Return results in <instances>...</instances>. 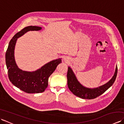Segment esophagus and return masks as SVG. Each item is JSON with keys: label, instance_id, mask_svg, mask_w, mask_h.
Wrapping results in <instances>:
<instances>
[{"label": "esophagus", "instance_id": "esophagus-1", "mask_svg": "<svg viewBox=\"0 0 124 124\" xmlns=\"http://www.w3.org/2000/svg\"><path fill=\"white\" fill-rule=\"evenodd\" d=\"M63 60L65 62H68L69 61V58L67 57H63Z\"/></svg>", "mask_w": 124, "mask_h": 124}]
</instances>
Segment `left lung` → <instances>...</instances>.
<instances>
[{
	"instance_id": "obj_1",
	"label": "left lung",
	"mask_w": 124,
	"mask_h": 124,
	"mask_svg": "<svg viewBox=\"0 0 124 124\" xmlns=\"http://www.w3.org/2000/svg\"><path fill=\"white\" fill-rule=\"evenodd\" d=\"M117 65H116L114 76L109 81L104 85L95 88H88L83 85L78 81L72 68L68 67L67 73L68 86L70 91L77 96L83 99H93L101 95L111 87L116 78Z\"/></svg>"
}]
</instances>
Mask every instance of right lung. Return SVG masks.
I'll use <instances>...</instances> for the list:
<instances>
[{"label": "right lung", "instance_id": "add662e5", "mask_svg": "<svg viewBox=\"0 0 124 124\" xmlns=\"http://www.w3.org/2000/svg\"><path fill=\"white\" fill-rule=\"evenodd\" d=\"M42 28L29 26L14 36L10 40L6 53V64L9 80L13 85L27 93H39L48 86L49 76L62 63L61 58L52 60L33 71L20 69L16 63L14 56L15 45L17 39L30 31H40Z\"/></svg>", "mask_w": 124, "mask_h": 124}]
</instances>
